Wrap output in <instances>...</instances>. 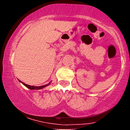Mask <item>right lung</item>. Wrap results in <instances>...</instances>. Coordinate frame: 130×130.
Wrapping results in <instances>:
<instances>
[{
  "instance_id": "right-lung-1",
  "label": "right lung",
  "mask_w": 130,
  "mask_h": 130,
  "mask_svg": "<svg viewBox=\"0 0 130 130\" xmlns=\"http://www.w3.org/2000/svg\"><path fill=\"white\" fill-rule=\"evenodd\" d=\"M19 81L20 82V83H21L22 84L24 85V86H25L26 87H27L28 89H30V90H40V89H42L43 88H44L45 87H46V86H49V85L51 84V82H50L49 84H46V85H43V86H30V85L25 84V83H22V81H21L20 80H19Z\"/></svg>"
}]
</instances>
